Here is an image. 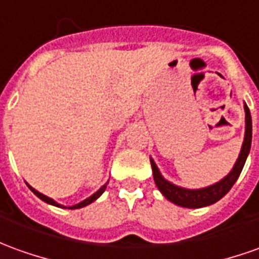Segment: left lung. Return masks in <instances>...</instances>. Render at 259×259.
<instances>
[{
	"label": "left lung",
	"mask_w": 259,
	"mask_h": 259,
	"mask_svg": "<svg viewBox=\"0 0 259 259\" xmlns=\"http://www.w3.org/2000/svg\"><path fill=\"white\" fill-rule=\"evenodd\" d=\"M244 111H245V134H244V141H242L241 151L240 155L235 160L234 166L230 170L227 176H224L222 181H219L214 185H210L207 187H201V189H186V187L174 185L172 182L166 181L159 169L156 166L155 160L151 158V166L153 172V181L155 185L158 186L159 192L167 200L172 201L175 204L181 206V207L187 208H200L214 204L215 201H219L222 197L230 192V189L233 187L238 176L241 174L242 167L245 165V160L248 156L249 149H251V140H252V121H251V112L247 104H244Z\"/></svg>",
	"instance_id": "8db88e82"
}]
</instances>
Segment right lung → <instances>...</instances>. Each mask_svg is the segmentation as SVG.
<instances>
[{"label":"right lung","mask_w":259,"mask_h":259,"mask_svg":"<svg viewBox=\"0 0 259 259\" xmlns=\"http://www.w3.org/2000/svg\"><path fill=\"white\" fill-rule=\"evenodd\" d=\"M26 185H28V183H26ZM107 185H108V182H107L106 185H103V186L100 187V189H99V190H97V192H96V193H93L92 196H90V197H87L85 200L80 201V203H77V204H74V206H70V207H67V208H70V210H74V208H81V207H84V206H89L90 203H93V201H94V200H97L100 196L104 193V190H106ZM28 187L31 189L33 193L36 194V196H37V197H39V199H40V200H44L45 203H48V204H52V206H56V207L66 208V206H63V204H59L58 201H55V200H53V199H51V197H48V196H45V194H42V193H40V192H37L36 189H33V187L31 186V185H28Z\"/></svg>","instance_id":"1"}]
</instances>
